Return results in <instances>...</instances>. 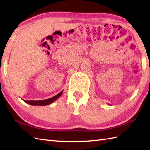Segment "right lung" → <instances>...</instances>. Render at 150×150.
I'll return each mask as SVG.
<instances>
[{
    "label": "right lung",
    "instance_id": "add662e5",
    "mask_svg": "<svg viewBox=\"0 0 150 150\" xmlns=\"http://www.w3.org/2000/svg\"><path fill=\"white\" fill-rule=\"evenodd\" d=\"M62 93H63V91H61V92L59 93H58L57 95L53 96V97L48 98V99H45V100H23L25 103H26L32 106H45V105H50V104L54 102L55 100H56L57 98L62 95Z\"/></svg>",
    "mask_w": 150,
    "mask_h": 150
}]
</instances>
